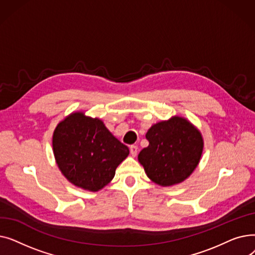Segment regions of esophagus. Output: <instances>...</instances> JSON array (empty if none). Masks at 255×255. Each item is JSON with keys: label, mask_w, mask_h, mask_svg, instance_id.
Instances as JSON below:
<instances>
[{"label": "esophagus", "mask_w": 255, "mask_h": 255, "mask_svg": "<svg viewBox=\"0 0 255 255\" xmlns=\"http://www.w3.org/2000/svg\"><path fill=\"white\" fill-rule=\"evenodd\" d=\"M137 150H138L137 145H135V144H132V145H130V154H131V156H132V157H135V156H136V154H137Z\"/></svg>", "instance_id": "34e87169"}]
</instances>
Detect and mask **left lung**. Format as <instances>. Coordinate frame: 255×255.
<instances>
[{
    "mask_svg": "<svg viewBox=\"0 0 255 255\" xmlns=\"http://www.w3.org/2000/svg\"><path fill=\"white\" fill-rule=\"evenodd\" d=\"M149 145L138 154L148 178L163 187L182 183L196 168L204 150L202 133L188 120L175 116L146 132Z\"/></svg>",
    "mask_w": 255,
    "mask_h": 255,
    "instance_id": "1",
    "label": "left lung"
}]
</instances>
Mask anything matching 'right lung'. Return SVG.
I'll return each mask as SVG.
<instances>
[{
  "label": "right lung",
  "mask_w": 255,
  "mask_h": 255,
  "mask_svg": "<svg viewBox=\"0 0 255 255\" xmlns=\"http://www.w3.org/2000/svg\"><path fill=\"white\" fill-rule=\"evenodd\" d=\"M56 162L64 177L85 190L96 192L115 177L129 155L101 120L72 113L58 124L52 136Z\"/></svg>",
  "instance_id": "add662e5"
}]
</instances>
